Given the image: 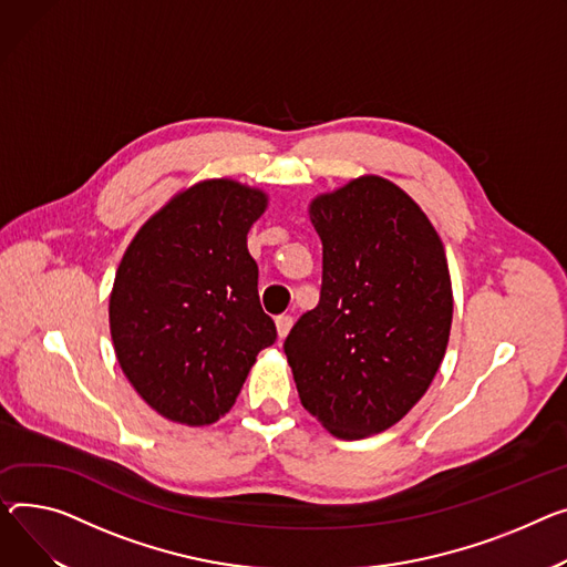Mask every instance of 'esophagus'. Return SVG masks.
Listing matches in <instances>:
<instances>
[{
	"label": "esophagus",
	"instance_id": "1",
	"mask_svg": "<svg viewBox=\"0 0 567 567\" xmlns=\"http://www.w3.org/2000/svg\"><path fill=\"white\" fill-rule=\"evenodd\" d=\"M291 326H293V319H291L289 315H280V317L276 319V330H278V337H280V339H285V337L289 334Z\"/></svg>",
	"mask_w": 567,
	"mask_h": 567
}]
</instances>
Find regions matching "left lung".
Wrapping results in <instances>:
<instances>
[{
	"mask_svg": "<svg viewBox=\"0 0 567 567\" xmlns=\"http://www.w3.org/2000/svg\"><path fill=\"white\" fill-rule=\"evenodd\" d=\"M319 306L285 339L303 408L339 440L383 433L431 388L454 291L433 223L401 186L360 175L312 198Z\"/></svg>",
	"mask_w": 567,
	"mask_h": 567,
	"instance_id": "obj_1",
	"label": "left lung"
}]
</instances>
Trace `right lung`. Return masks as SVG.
<instances>
[{
	"mask_svg": "<svg viewBox=\"0 0 567 567\" xmlns=\"http://www.w3.org/2000/svg\"><path fill=\"white\" fill-rule=\"evenodd\" d=\"M267 207L257 186L200 179L150 216L121 259L109 296L113 351L136 394L171 422H218L276 342L248 252Z\"/></svg>",
	"mask_w": 567,
	"mask_h": 567,
	"instance_id": "right-lung-1",
	"label": "right lung"
}]
</instances>
